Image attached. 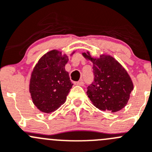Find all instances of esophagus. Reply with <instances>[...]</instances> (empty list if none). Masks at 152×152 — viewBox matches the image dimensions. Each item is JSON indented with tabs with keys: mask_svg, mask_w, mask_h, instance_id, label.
Returning <instances> with one entry per match:
<instances>
[{
	"mask_svg": "<svg viewBox=\"0 0 152 152\" xmlns=\"http://www.w3.org/2000/svg\"><path fill=\"white\" fill-rule=\"evenodd\" d=\"M74 84H75V85H80V86H83L84 82L82 80H81V81H79V82H74Z\"/></svg>",
	"mask_w": 152,
	"mask_h": 152,
	"instance_id": "esophagus-1",
	"label": "esophagus"
}]
</instances>
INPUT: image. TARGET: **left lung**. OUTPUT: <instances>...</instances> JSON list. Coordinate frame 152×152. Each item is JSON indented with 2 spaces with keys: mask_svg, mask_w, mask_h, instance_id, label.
<instances>
[{
  "mask_svg": "<svg viewBox=\"0 0 152 152\" xmlns=\"http://www.w3.org/2000/svg\"><path fill=\"white\" fill-rule=\"evenodd\" d=\"M82 56L93 63L94 80L87 91L93 104L99 110L112 113L123 109L134 89L126 69L109 55L102 54L96 58L88 51Z\"/></svg>",
  "mask_w": 152,
  "mask_h": 152,
  "instance_id": "8db88e82",
  "label": "left lung"
}]
</instances>
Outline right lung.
Masks as SVG:
<instances>
[{"instance_id": "right-lung-1", "label": "right lung", "mask_w": 152, "mask_h": 152, "mask_svg": "<svg viewBox=\"0 0 152 152\" xmlns=\"http://www.w3.org/2000/svg\"><path fill=\"white\" fill-rule=\"evenodd\" d=\"M68 60L66 54L53 50L42 56L32 70L29 93L33 104L43 113L55 111L67 99L73 86L65 70Z\"/></svg>"}]
</instances>
